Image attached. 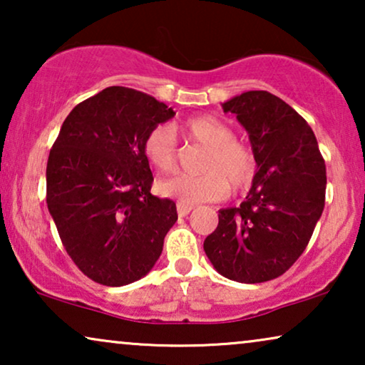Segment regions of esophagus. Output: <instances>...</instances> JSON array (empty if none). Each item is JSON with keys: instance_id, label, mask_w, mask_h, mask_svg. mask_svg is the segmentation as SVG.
<instances>
[{"instance_id": "esophagus-1", "label": "esophagus", "mask_w": 365, "mask_h": 365, "mask_svg": "<svg viewBox=\"0 0 365 365\" xmlns=\"http://www.w3.org/2000/svg\"><path fill=\"white\" fill-rule=\"evenodd\" d=\"M191 209H192V206L191 204H184V202H178V214L181 217H184V216H187L189 212H191Z\"/></svg>"}]
</instances>
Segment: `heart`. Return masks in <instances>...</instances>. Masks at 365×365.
Instances as JSON below:
<instances>
[{
	"mask_svg": "<svg viewBox=\"0 0 365 365\" xmlns=\"http://www.w3.org/2000/svg\"><path fill=\"white\" fill-rule=\"evenodd\" d=\"M181 133L189 141L206 146L199 171L181 174L159 184L164 196L179 202L196 204L219 201L231 192H242L251 186L257 173V159L252 148L234 138V129L216 116H196L181 124ZM143 154L158 171L173 173L178 166V141L173 129L158 124L143 139Z\"/></svg>",
	"mask_w": 365,
	"mask_h": 365,
	"instance_id": "1",
	"label": "heart"
}]
</instances>
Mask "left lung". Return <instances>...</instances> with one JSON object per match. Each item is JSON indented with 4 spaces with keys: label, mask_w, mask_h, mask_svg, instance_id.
<instances>
[{
    "label": "left lung",
    "mask_w": 365,
    "mask_h": 365,
    "mask_svg": "<svg viewBox=\"0 0 365 365\" xmlns=\"http://www.w3.org/2000/svg\"><path fill=\"white\" fill-rule=\"evenodd\" d=\"M222 109L249 133L257 173L246 201L219 211L204 251L224 277L266 282L282 276L311 241L326 202V163L311 126L281 98L247 91Z\"/></svg>",
    "instance_id": "obj_1"
}]
</instances>
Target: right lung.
Instances as JSON below:
<instances>
[{
	"label": "right lung",
	"mask_w": 365,
	"mask_h": 365,
	"mask_svg": "<svg viewBox=\"0 0 365 365\" xmlns=\"http://www.w3.org/2000/svg\"><path fill=\"white\" fill-rule=\"evenodd\" d=\"M174 114L149 94L111 86L64 119L48 158L46 202L69 257L94 282L126 286L161 256L178 211L151 194L143 139Z\"/></svg>",
	"instance_id": "add662e5"
}]
</instances>
